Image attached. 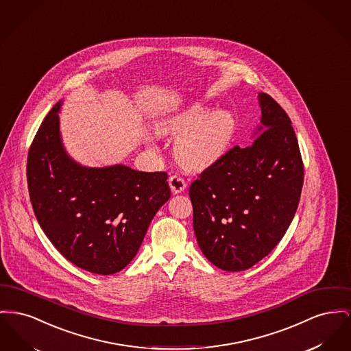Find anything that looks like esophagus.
I'll return each instance as SVG.
<instances>
[{
	"label": "esophagus",
	"instance_id": "obj_1",
	"mask_svg": "<svg viewBox=\"0 0 351 351\" xmlns=\"http://www.w3.org/2000/svg\"><path fill=\"white\" fill-rule=\"evenodd\" d=\"M168 183H169V186H171L173 193H180L186 188V183L184 182V179L182 176H179V175H172L169 178Z\"/></svg>",
	"mask_w": 351,
	"mask_h": 351
}]
</instances>
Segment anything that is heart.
I'll use <instances>...</instances> for the list:
<instances>
[{
  "mask_svg": "<svg viewBox=\"0 0 351 351\" xmlns=\"http://www.w3.org/2000/svg\"><path fill=\"white\" fill-rule=\"evenodd\" d=\"M208 107L196 104L169 118L163 130L182 135L175 154L189 169H204L217 163L227 154L236 132V121L228 111H215L208 115Z\"/></svg>",
  "mask_w": 351,
  "mask_h": 351,
  "instance_id": "1",
  "label": "heart"
}]
</instances>
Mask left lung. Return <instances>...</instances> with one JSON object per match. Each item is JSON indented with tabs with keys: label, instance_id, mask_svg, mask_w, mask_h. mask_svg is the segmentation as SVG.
<instances>
[{
	"label": "left lung",
	"instance_id": "obj_1",
	"mask_svg": "<svg viewBox=\"0 0 351 351\" xmlns=\"http://www.w3.org/2000/svg\"><path fill=\"white\" fill-rule=\"evenodd\" d=\"M261 125L250 145H234L189 186L197 244L217 268L241 271L273 250L295 215L304 163L285 110L258 94Z\"/></svg>",
	"mask_w": 351,
	"mask_h": 351
}]
</instances>
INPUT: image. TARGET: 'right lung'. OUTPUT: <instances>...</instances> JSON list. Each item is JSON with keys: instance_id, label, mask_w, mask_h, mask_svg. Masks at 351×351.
Wrapping results in <instances>:
<instances>
[{"instance_id": "obj_1", "label": "right lung", "mask_w": 351, "mask_h": 351, "mask_svg": "<svg viewBox=\"0 0 351 351\" xmlns=\"http://www.w3.org/2000/svg\"><path fill=\"white\" fill-rule=\"evenodd\" d=\"M61 104L46 115L27 154L30 202L64 258L91 273L114 274L135 257L151 220L169 199L168 175L75 163L60 135Z\"/></svg>"}]
</instances>
